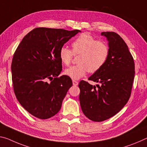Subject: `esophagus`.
Listing matches in <instances>:
<instances>
[{"label":"esophagus","mask_w":147,"mask_h":147,"mask_svg":"<svg viewBox=\"0 0 147 147\" xmlns=\"http://www.w3.org/2000/svg\"><path fill=\"white\" fill-rule=\"evenodd\" d=\"M73 84L74 86H77L78 84V81H76V80H73Z\"/></svg>","instance_id":"1"}]
</instances>
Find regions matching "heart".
Wrapping results in <instances>:
<instances>
[{
	"label": "heart",
	"mask_w": 147,
	"mask_h": 147,
	"mask_svg": "<svg viewBox=\"0 0 147 147\" xmlns=\"http://www.w3.org/2000/svg\"><path fill=\"white\" fill-rule=\"evenodd\" d=\"M110 49L105 42L97 40L90 34L84 33L78 36L72 43V51L67 46H62L59 52L63 64L69 65L73 54H80L78 64L65 70V75L73 80L84 76L88 71L95 73L103 67L109 59Z\"/></svg>",
	"instance_id": "heart-1"
}]
</instances>
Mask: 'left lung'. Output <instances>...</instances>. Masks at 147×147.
<instances>
[{
  "label": "left lung",
  "instance_id": "1",
  "mask_svg": "<svg viewBox=\"0 0 147 147\" xmlns=\"http://www.w3.org/2000/svg\"><path fill=\"white\" fill-rule=\"evenodd\" d=\"M110 49L105 65L88 78L99 82L92 86L81 80L79 100L86 117L102 122L117 114L127 103L131 95L135 76L134 58L124 40L114 32H103Z\"/></svg>",
  "mask_w": 147,
  "mask_h": 147
}]
</instances>
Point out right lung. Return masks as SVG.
<instances>
[{"label": "right lung", "instance_id": "add662e5", "mask_svg": "<svg viewBox=\"0 0 147 147\" xmlns=\"http://www.w3.org/2000/svg\"><path fill=\"white\" fill-rule=\"evenodd\" d=\"M80 32L35 28L16 49L11 65L13 91L21 105L32 116L48 119L59 111L73 82L67 75L57 77L62 71L59 52Z\"/></svg>", "mask_w": 147, "mask_h": 147}]
</instances>
